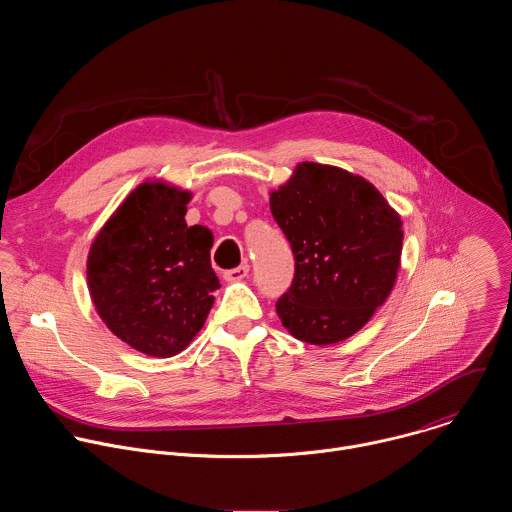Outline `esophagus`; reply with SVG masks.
<instances>
[{
  "label": "esophagus",
  "instance_id": "1",
  "mask_svg": "<svg viewBox=\"0 0 512 512\" xmlns=\"http://www.w3.org/2000/svg\"><path fill=\"white\" fill-rule=\"evenodd\" d=\"M249 275V265L245 263V265H239V267H235V269H229V271H225V279L227 281H241V279H245Z\"/></svg>",
  "mask_w": 512,
  "mask_h": 512
}]
</instances>
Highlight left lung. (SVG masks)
Listing matches in <instances>:
<instances>
[{
	"instance_id": "left-lung-1",
	"label": "left lung",
	"mask_w": 512,
	"mask_h": 512,
	"mask_svg": "<svg viewBox=\"0 0 512 512\" xmlns=\"http://www.w3.org/2000/svg\"><path fill=\"white\" fill-rule=\"evenodd\" d=\"M271 212L296 259L275 308L298 340L334 344L371 320L397 279L401 218L364 178L304 162L271 192Z\"/></svg>"
}]
</instances>
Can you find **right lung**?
<instances>
[{
	"instance_id": "right-lung-1",
	"label": "right lung",
	"mask_w": 512,
	"mask_h": 512,
	"mask_svg": "<svg viewBox=\"0 0 512 512\" xmlns=\"http://www.w3.org/2000/svg\"><path fill=\"white\" fill-rule=\"evenodd\" d=\"M188 200V192L164 182L137 186L89 253L87 279L99 316L150 356L184 350L221 287L210 267L212 233L184 221Z\"/></svg>"
}]
</instances>
